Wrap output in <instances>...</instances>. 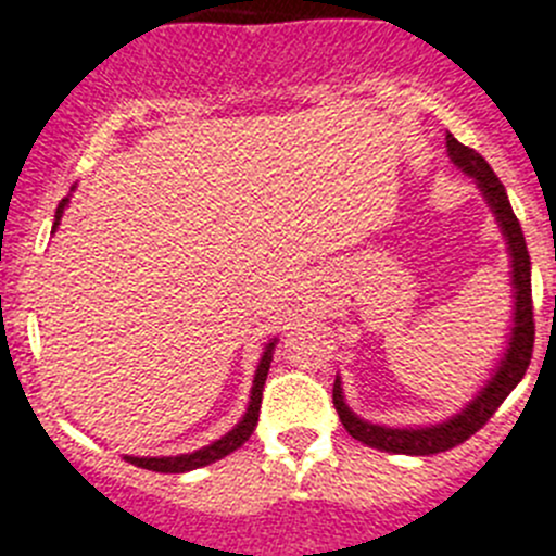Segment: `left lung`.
Here are the masks:
<instances>
[{"label": "left lung", "mask_w": 556, "mask_h": 556, "mask_svg": "<svg viewBox=\"0 0 556 556\" xmlns=\"http://www.w3.org/2000/svg\"><path fill=\"white\" fill-rule=\"evenodd\" d=\"M446 147L454 163H457L465 174H471V177L477 179V185L482 188L484 199H488V204L493 207V213H496L498 227H502L504 238H507L509 243V257H513V285H515L513 338H509V349L507 354H504L502 365H498L496 374L490 377V382L484 384L482 393H479V396L473 399L463 413L448 418L446 424H438V427L390 429V427H377V424L363 421V418H357V415L346 407L343 393H340V379H334L332 402L340 415V424L346 427V432L352 434L354 440H359V443H365V446L379 448V452L429 457V454H440L459 446V443H465V440L471 438L473 432H479V429L493 418V413L502 407L504 399L509 396V390L521 382L529 363H532V346H534L532 268H529V252H527V241H523L521 224H518L513 207H509V199H507V191H504L502 179L493 174V168L488 166V160H484L477 149L463 147L452 132L446 135Z\"/></svg>", "instance_id": "8db88e82"}]
</instances>
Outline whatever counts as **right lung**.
I'll return each instance as SVG.
<instances>
[{
	"mask_svg": "<svg viewBox=\"0 0 556 556\" xmlns=\"http://www.w3.org/2000/svg\"><path fill=\"white\" fill-rule=\"evenodd\" d=\"M63 207H66V199H63L58 207V216H54V229H58L60 216H63ZM271 352H274V340L268 343L266 352H263V359H260V365H257V374H254L252 402H249L247 415H243V421L238 424L232 432H227L222 440H216V443H210V446L199 448V452H193V454H179V457H127V463L138 465V468H147V471H157V473H185V471H193V468H202V465L216 463V459L232 454L235 448H241L243 443L252 438L254 427H257L260 402H263V384H266L268 368H271Z\"/></svg>",
	"mask_w": 556,
	"mask_h": 556,
	"instance_id": "obj_1",
	"label": "right lung"
}]
</instances>
